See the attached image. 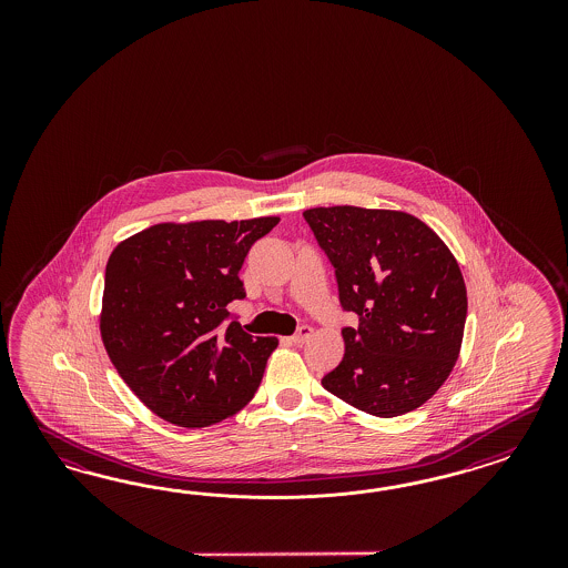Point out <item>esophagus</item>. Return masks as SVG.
<instances>
[{
	"label": "esophagus",
	"instance_id": "obj_1",
	"mask_svg": "<svg viewBox=\"0 0 568 568\" xmlns=\"http://www.w3.org/2000/svg\"><path fill=\"white\" fill-rule=\"evenodd\" d=\"M310 335H312V327L304 325V327L297 328V333L293 335L292 342L295 345H304L306 342H308Z\"/></svg>",
	"mask_w": 568,
	"mask_h": 568
}]
</instances>
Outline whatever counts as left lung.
Masks as SVG:
<instances>
[{
	"mask_svg": "<svg viewBox=\"0 0 568 568\" xmlns=\"http://www.w3.org/2000/svg\"><path fill=\"white\" fill-rule=\"evenodd\" d=\"M333 264L345 354L323 387L362 413L392 418L423 406L458 361L466 287L458 262L427 224L406 212L312 207L304 212Z\"/></svg>",
	"mask_w": 568,
	"mask_h": 568,
	"instance_id": "left-lung-1",
	"label": "left lung"
}]
</instances>
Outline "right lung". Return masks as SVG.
I'll list each match as a JSON object with an SVG mask.
<instances>
[{
	"label": "right lung",
	"instance_id": "obj_1",
	"mask_svg": "<svg viewBox=\"0 0 568 568\" xmlns=\"http://www.w3.org/2000/svg\"><path fill=\"white\" fill-rule=\"evenodd\" d=\"M278 219L155 224L122 241L103 278L102 339L122 381L160 418L200 429L241 410L278 339L250 335L229 304Z\"/></svg>",
	"mask_w": 568,
	"mask_h": 568
}]
</instances>
